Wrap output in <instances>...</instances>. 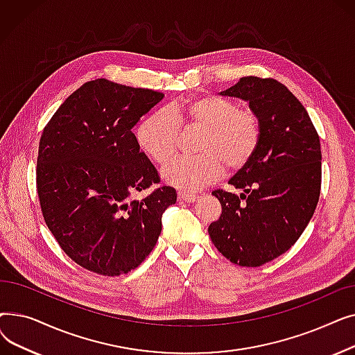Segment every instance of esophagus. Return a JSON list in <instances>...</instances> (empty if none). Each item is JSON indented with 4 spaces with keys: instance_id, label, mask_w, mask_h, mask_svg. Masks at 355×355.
I'll return each mask as SVG.
<instances>
[{
    "instance_id": "1",
    "label": "esophagus",
    "mask_w": 355,
    "mask_h": 355,
    "mask_svg": "<svg viewBox=\"0 0 355 355\" xmlns=\"http://www.w3.org/2000/svg\"><path fill=\"white\" fill-rule=\"evenodd\" d=\"M198 197L196 194H189V193H178V200L185 201V202H194Z\"/></svg>"
}]
</instances>
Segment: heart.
Instances as JSON below:
<instances>
[{
  "instance_id": "1",
  "label": "heart",
  "mask_w": 355,
  "mask_h": 355,
  "mask_svg": "<svg viewBox=\"0 0 355 355\" xmlns=\"http://www.w3.org/2000/svg\"><path fill=\"white\" fill-rule=\"evenodd\" d=\"M180 126L204 129L198 157H178L161 171L165 184L184 191H198L225 174V162L237 170L245 166L260 142V123L249 109L227 98L202 95L175 102L148 115L137 128L135 139L141 151L157 164L175 154Z\"/></svg>"
}]
</instances>
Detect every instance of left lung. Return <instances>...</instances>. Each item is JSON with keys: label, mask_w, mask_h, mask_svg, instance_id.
Instances as JSON below:
<instances>
[{"label": "left lung", "mask_w": 355, "mask_h": 355, "mask_svg": "<svg viewBox=\"0 0 355 355\" xmlns=\"http://www.w3.org/2000/svg\"><path fill=\"white\" fill-rule=\"evenodd\" d=\"M220 95L249 103L260 142L229 181L241 194L213 191L221 214L209 234L230 262L262 266L288 252L313 216L321 191L320 137L302 103L275 79L241 78Z\"/></svg>", "instance_id": "left-lung-1"}]
</instances>
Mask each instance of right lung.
I'll return each mask as SVG.
<instances>
[{"label": "right lung", "mask_w": 355, "mask_h": 355, "mask_svg": "<svg viewBox=\"0 0 355 355\" xmlns=\"http://www.w3.org/2000/svg\"><path fill=\"white\" fill-rule=\"evenodd\" d=\"M162 98L95 79L73 92L43 130L37 158L43 217L64 253L90 272L119 276L138 268L177 201L166 185L132 197L159 182L132 129Z\"/></svg>", "instance_id": "1"}]
</instances>
